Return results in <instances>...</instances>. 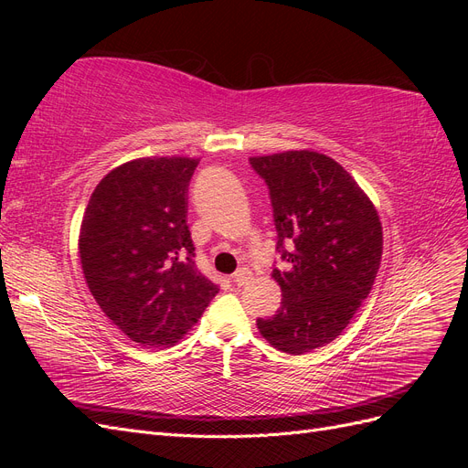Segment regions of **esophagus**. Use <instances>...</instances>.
Masks as SVG:
<instances>
[{
  "label": "esophagus",
  "mask_w": 468,
  "mask_h": 468,
  "mask_svg": "<svg viewBox=\"0 0 468 468\" xmlns=\"http://www.w3.org/2000/svg\"><path fill=\"white\" fill-rule=\"evenodd\" d=\"M251 279V271L248 267H242V269H238V271L232 275V281L236 282V285H246V282Z\"/></svg>",
  "instance_id": "34e87169"
}]
</instances>
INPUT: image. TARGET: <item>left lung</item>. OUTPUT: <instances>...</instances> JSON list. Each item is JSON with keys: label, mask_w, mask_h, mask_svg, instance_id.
<instances>
[{"label": "left lung", "mask_w": 468, "mask_h": 468, "mask_svg": "<svg viewBox=\"0 0 468 468\" xmlns=\"http://www.w3.org/2000/svg\"><path fill=\"white\" fill-rule=\"evenodd\" d=\"M269 189L277 230L273 269L282 301L258 318L273 347L303 356L344 332L369 294L382 256V229L373 203L346 169L308 150L250 158Z\"/></svg>", "instance_id": "8db88e82"}]
</instances>
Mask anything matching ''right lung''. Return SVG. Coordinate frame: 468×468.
<instances>
[{"label":"right lung","mask_w":468,"mask_h":468,"mask_svg":"<svg viewBox=\"0 0 468 468\" xmlns=\"http://www.w3.org/2000/svg\"><path fill=\"white\" fill-rule=\"evenodd\" d=\"M197 164H122L99 181L81 220L80 258L93 299L143 347L174 346L218 292L195 265L186 220Z\"/></svg>","instance_id":"1"}]
</instances>
